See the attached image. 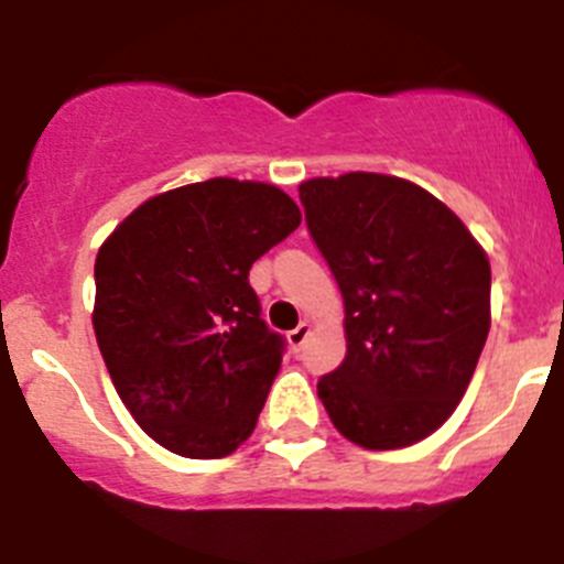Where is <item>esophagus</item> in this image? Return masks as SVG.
I'll use <instances>...</instances> for the list:
<instances>
[{"label": "esophagus", "mask_w": 564, "mask_h": 564, "mask_svg": "<svg viewBox=\"0 0 564 564\" xmlns=\"http://www.w3.org/2000/svg\"><path fill=\"white\" fill-rule=\"evenodd\" d=\"M307 336H311V325H307V322H302V325H299L296 330L288 333V341H291L293 347H296V350H299V347H302V344L307 341Z\"/></svg>", "instance_id": "1"}]
</instances>
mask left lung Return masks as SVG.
<instances>
[{
  "mask_svg": "<svg viewBox=\"0 0 564 564\" xmlns=\"http://www.w3.org/2000/svg\"><path fill=\"white\" fill-rule=\"evenodd\" d=\"M344 299L347 356L318 378L333 426L364 449H403L455 412L491 327V265L426 188L376 172L299 186Z\"/></svg>",
  "mask_w": 564,
  "mask_h": 564,
  "instance_id": "obj_1",
  "label": "left lung"
}]
</instances>
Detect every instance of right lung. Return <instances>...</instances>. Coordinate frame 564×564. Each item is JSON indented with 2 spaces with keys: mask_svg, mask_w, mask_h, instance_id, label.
Masks as SVG:
<instances>
[{
  "mask_svg": "<svg viewBox=\"0 0 564 564\" xmlns=\"http://www.w3.org/2000/svg\"><path fill=\"white\" fill-rule=\"evenodd\" d=\"M302 212L271 183L212 177L149 197L96 257L98 347L115 390L163 449L226 457L251 437L285 338L248 271Z\"/></svg>",
  "mask_w": 564,
  "mask_h": 564,
  "instance_id": "1",
  "label": "right lung"
}]
</instances>
